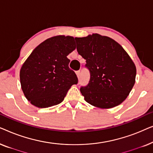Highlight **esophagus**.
<instances>
[{"mask_svg": "<svg viewBox=\"0 0 153 153\" xmlns=\"http://www.w3.org/2000/svg\"><path fill=\"white\" fill-rule=\"evenodd\" d=\"M76 74L77 77H78V79H79V77H80V71H77V72H76Z\"/></svg>", "mask_w": 153, "mask_h": 153, "instance_id": "esophagus-1", "label": "esophagus"}]
</instances>
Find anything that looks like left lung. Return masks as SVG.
<instances>
[{"label":"left lung","mask_w":153,"mask_h":153,"mask_svg":"<svg viewBox=\"0 0 153 153\" xmlns=\"http://www.w3.org/2000/svg\"><path fill=\"white\" fill-rule=\"evenodd\" d=\"M75 39L91 73L89 83L80 89L85 102L100 108L120 104L135 83L137 68L130 56L114 39L97 33Z\"/></svg>","instance_id":"obj_1"}]
</instances>
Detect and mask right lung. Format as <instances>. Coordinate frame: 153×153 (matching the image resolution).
I'll return each mask as SVG.
<instances>
[{"instance_id": "add662e5", "label": "right lung", "mask_w": 153, "mask_h": 153, "mask_svg": "<svg viewBox=\"0 0 153 153\" xmlns=\"http://www.w3.org/2000/svg\"><path fill=\"white\" fill-rule=\"evenodd\" d=\"M76 49L72 36L56 35L42 42L32 51L20 70V83L26 99L38 108L61 103L68 90L78 83L69 68L68 56Z\"/></svg>"}]
</instances>
